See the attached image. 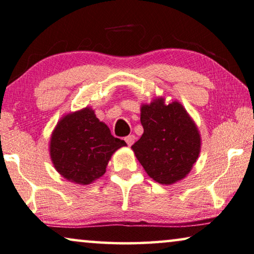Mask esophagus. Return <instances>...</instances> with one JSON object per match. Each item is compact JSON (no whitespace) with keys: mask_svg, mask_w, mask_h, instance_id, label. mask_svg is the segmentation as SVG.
Segmentation results:
<instances>
[{"mask_svg":"<svg viewBox=\"0 0 254 254\" xmlns=\"http://www.w3.org/2000/svg\"><path fill=\"white\" fill-rule=\"evenodd\" d=\"M125 141H126V143L128 145H133V143L135 142V136L134 135H128L125 137Z\"/></svg>","mask_w":254,"mask_h":254,"instance_id":"esophagus-1","label":"esophagus"}]
</instances>
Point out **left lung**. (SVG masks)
<instances>
[{"label": "left lung", "instance_id": "obj_1", "mask_svg": "<svg viewBox=\"0 0 254 254\" xmlns=\"http://www.w3.org/2000/svg\"><path fill=\"white\" fill-rule=\"evenodd\" d=\"M143 134L131 145L146 174L160 185L181 181L192 170L200 153L197 125L181 103L166 104L157 97L141 105Z\"/></svg>", "mask_w": 254, "mask_h": 254}]
</instances>
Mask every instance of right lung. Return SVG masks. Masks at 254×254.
<instances>
[{"mask_svg": "<svg viewBox=\"0 0 254 254\" xmlns=\"http://www.w3.org/2000/svg\"><path fill=\"white\" fill-rule=\"evenodd\" d=\"M126 145L87 106L62 117L51 134L49 153L64 179L87 186L104 175L112 154Z\"/></svg>", "mask_w": 254, "mask_h": 254, "instance_id": "obj_1", "label": "right lung"}]
</instances>
